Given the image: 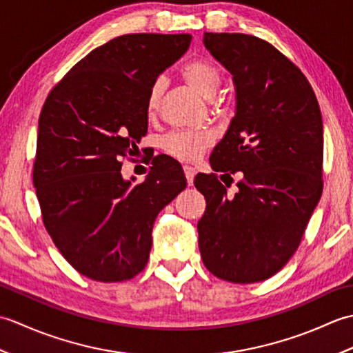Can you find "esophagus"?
<instances>
[{"instance_id": "34e87169", "label": "esophagus", "mask_w": 353, "mask_h": 353, "mask_svg": "<svg viewBox=\"0 0 353 353\" xmlns=\"http://www.w3.org/2000/svg\"><path fill=\"white\" fill-rule=\"evenodd\" d=\"M183 172H185L186 182H188V185H192V182H194V176H196V168L190 167V165H185V167H183Z\"/></svg>"}]
</instances>
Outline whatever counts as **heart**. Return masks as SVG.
<instances>
[{
  "label": "heart",
  "instance_id": "heart-1",
  "mask_svg": "<svg viewBox=\"0 0 353 353\" xmlns=\"http://www.w3.org/2000/svg\"><path fill=\"white\" fill-rule=\"evenodd\" d=\"M181 76L185 83L199 92L205 100L209 101V108L216 114H221L226 109L223 100L215 99L216 92L223 85V71L220 66L205 57L192 59L185 63L181 70ZM165 92V80L156 79L147 94V114L150 118L156 117L161 110L162 97ZM215 133L211 129H196V130H174L165 134L161 141L162 150L176 159L194 162L203 154L206 150L214 144Z\"/></svg>",
  "mask_w": 353,
  "mask_h": 353
}]
</instances>
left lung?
Here are the masks:
<instances>
[{"label": "left lung", "mask_w": 353, "mask_h": 353, "mask_svg": "<svg viewBox=\"0 0 353 353\" xmlns=\"http://www.w3.org/2000/svg\"><path fill=\"white\" fill-rule=\"evenodd\" d=\"M203 42L236 86V114L211 165L244 177L234 197L214 172L194 179L206 199L199 249L220 279L261 282L291 259L321 197V112L305 74L272 43L244 33H205Z\"/></svg>", "instance_id": "1"}]
</instances>
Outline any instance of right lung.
I'll return each instance as SVG.
<instances>
[{
  "label": "right lung",
  "instance_id": "1",
  "mask_svg": "<svg viewBox=\"0 0 353 353\" xmlns=\"http://www.w3.org/2000/svg\"><path fill=\"white\" fill-rule=\"evenodd\" d=\"M190 43L191 34L118 36L74 65L43 103L33 165L42 221L89 279L141 273L156 215L186 188L181 163L168 156H154L138 185L123 181L121 167L147 134L150 86Z\"/></svg>",
  "mask_w": 353,
  "mask_h": 353
}]
</instances>
